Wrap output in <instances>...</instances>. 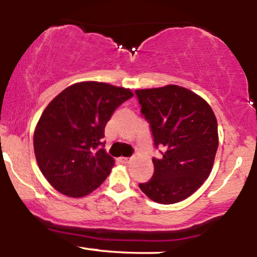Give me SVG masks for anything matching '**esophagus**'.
<instances>
[{"mask_svg":"<svg viewBox=\"0 0 257 257\" xmlns=\"http://www.w3.org/2000/svg\"><path fill=\"white\" fill-rule=\"evenodd\" d=\"M119 161L122 162V163L126 164V163H129V162H131V158H129V157H120Z\"/></svg>","mask_w":257,"mask_h":257,"instance_id":"obj_1","label":"esophagus"}]
</instances>
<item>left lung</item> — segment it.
<instances>
[{
  "label": "left lung",
  "instance_id": "1",
  "mask_svg": "<svg viewBox=\"0 0 257 257\" xmlns=\"http://www.w3.org/2000/svg\"><path fill=\"white\" fill-rule=\"evenodd\" d=\"M161 158L139 187L153 202L174 204L196 192L213 169L219 146L217 120L204 99L175 84L135 90Z\"/></svg>",
  "mask_w": 257,
  "mask_h": 257
}]
</instances>
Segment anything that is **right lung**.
<instances>
[{"label":"right lung","instance_id":"1","mask_svg":"<svg viewBox=\"0 0 257 257\" xmlns=\"http://www.w3.org/2000/svg\"><path fill=\"white\" fill-rule=\"evenodd\" d=\"M132 96L125 88L81 82L49 102L35 129L34 150L41 172L55 190L77 198L105 181L114 163L104 149L105 125Z\"/></svg>","mask_w":257,"mask_h":257}]
</instances>
